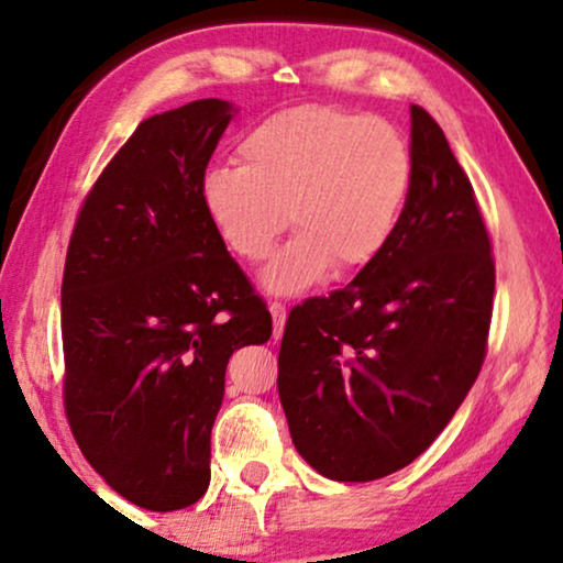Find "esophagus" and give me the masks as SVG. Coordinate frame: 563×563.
<instances>
[{"label":"esophagus","instance_id":"esophagus-1","mask_svg":"<svg viewBox=\"0 0 563 563\" xmlns=\"http://www.w3.org/2000/svg\"><path fill=\"white\" fill-rule=\"evenodd\" d=\"M269 314H273V322H275V341L277 338L283 335V328H286V317H288V309H286V303H280V301H273L269 303Z\"/></svg>","mask_w":563,"mask_h":563}]
</instances>
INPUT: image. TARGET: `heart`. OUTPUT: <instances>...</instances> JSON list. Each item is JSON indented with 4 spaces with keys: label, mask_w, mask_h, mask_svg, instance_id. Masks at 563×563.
<instances>
[{
    "label": "heart",
    "mask_w": 563,
    "mask_h": 563,
    "mask_svg": "<svg viewBox=\"0 0 563 563\" xmlns=\"http://www.w3.org/2000/svg\"><path fill=\"white\" fill-rule=\"evenodd\" d=\"M239 159L201 175L199 201L222 246L243 262L267 260L288 220L299 230L264 273L275 294H299L330 267H369L396 235L415 175L396 125L330 104L260 120Z\"/></svg>",
    "instance_id": "obj_1"
}]
</instances>
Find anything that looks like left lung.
Returning <instances> with one entry per match:
<instances>
[{
	"label": "left lung",
	"mask_w": 563,
	"mask_h": 563,
	"mask_svg": "<svg viewBox=\"0 0 563 563\" xmlns=\"http://www.w3.org/2000/svg\"><path fill=\"white\" fill-rule=\"evenodd\" d=\"M411 191L385 252L346 288L290 309L277 390L294 445L338 483L411 464L487 354L496 262L445 133L411 107Z\"/></svg>",
	"instance_id": "8db88e82"
}]
</instances>
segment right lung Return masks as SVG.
I'll use <instances>...</instances> for the list:
<instances>
[{
  "mask_svg": "<svg viewBox=\"0 0 563 563\" xmlns=\"http://www.w3.org/2000/svg\"><path fill=\"white\" fill-rule=\"evenodd\" d=\"M230 110L199 99L144 120L91 186L67 243V422L107 485L148 511L205 496L228 358L273 335L267 303L199 201Z\"/></svg>",
  "mask_w": 563,
  "mask_h": 563,
  "instance_id": "right-lung-1",
  "label": "right lung"
}]
</instances>
